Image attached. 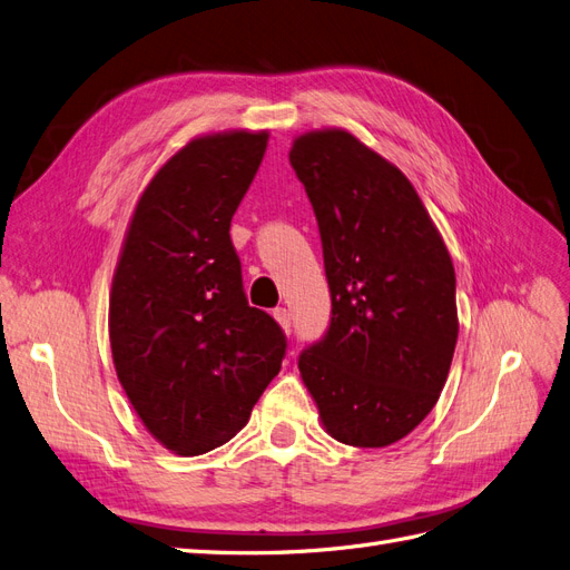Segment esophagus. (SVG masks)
Returning a JSON list of instances; mask_svg holds the SVG:
<instances>
[{
    "instance_id": "1",
    "label": "esophagus",
    "mask_w": 570,
    "mask_h": 570,
    "mask_svg": "<svg viewBox=\"0 0 570 570\" xmlns=\"http://www.w3.org/2000/svg\"><path fill=\"white\" fill-rule=\"evenodd\" d=\"M273 318L278 321V325L283 327V332L285 335H289V330H292V318H289V311L287 308H273Z\"/></svg>"
}]
</instances>
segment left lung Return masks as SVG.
<instances>
[{"instance_id":"8db88e82","label":"left lung","mask_w":570,"mask_h":570,"mask_svg":"<svg viewBox=\"0 0 570 570\" xmlns=\"http://www.w3.org/2000/svg\"><path fill=\"white\" fill-rule=\"evenodd\" d=\"M332 318L299 372L332 439L401 441L436 405L458 344L455 268L405 174L344 129L297 136Z\"/></svg>"}]
</instances>
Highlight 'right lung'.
<instances>
[{"label":"right lung","instance_id":"1","mask_svg":"<svg viewBox=\"0 0 570 570\" xmlns=\"http://www.w3.org/2000/svg\"><path fill=\"white\" fill-rule=\"evenodd\" d=\"M268 131L188 141L131 214L110 289L117 380L144 426L176 455H203L247 424L281 372L285 335L247 304L230 219Z\"/></svg>","mask_w":570,"mask_h":570}]
</instances>
